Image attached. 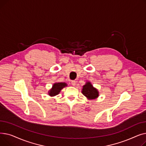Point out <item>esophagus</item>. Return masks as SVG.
<instances>
[{
  "label": "esophagus",
  "mask_w": 146,
  "mask_h": 146,
  "mask_svg": "<svg viewBox=\"0 0 146 146\" xmlns=\"http://www.w3.org/2000/svg\"><path fill=\"white\" fill-rule=\"evenodd\" d=\"M76 82L75 80H72V86H74L76 85Z\"/></svg>",
  "instance_id": "esophagus-1"
}]
</instances>
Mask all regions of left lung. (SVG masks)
<instances>
[{
  "label": "left lung",
  "instance_id": "1",
  "mask_svg": "<svg viewBox=\"0 0 146 146\" xmlns=\"http://www.w3.org/2000/svg\"><path fill=\"white\" fill-rule=\"evenodd\" d=\"M82 92L88 99H95L99 96V92L92 85L90 82L86 83L83 85Z\"/></svg>",
  "mask_w": 146,
  "mask_h": 146
}]
</instances>
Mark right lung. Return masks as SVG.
Segmentation results:
<instances>
[{"label":"right lung","mask_w":146,"mask_h":146,"mask_svg":"<svg viewBox=\"0 0 146 146\" xmlns=\"http://www.w3.org/2000/svg\"><path fill=\"white\" fill-rule=\"evenodd\" d=\"M67 86V85L64 82L55 83L54 84H53L52 88L48 91V95L50 96H54L60 92L61 89Z\"/></svg>","instance_id":"obj_1"}]
</instances>
